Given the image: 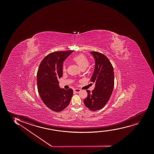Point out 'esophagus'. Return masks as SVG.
<instances>
[{
  "label": "esophagus",
  "mask_w": 154,
  "mask_h": 154,
  "mask_svg": "<svg viewBox=\"0 0 154 154\" xmlns=\"http://www.w3.org/2000/svg\"><path fill=\"white\" fill-rule=\"evenodd\" d=\"M80 91H81V90H80V89L75 88L74 89V92H76V93H79V92H80Z\"/></svg>",
  "instance_id": "obj_1"
}]
</instances>
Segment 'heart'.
I'll return each instance as SVG.
<instances>
[{
  "label": "heart",
  "instance_id": "obj_1",
  "mask_svg": "<svg viewBox=\"0 0 154 154\" xmlns=\"http://www.w3.org/2000/svg\"><path fill=\"white\" fill-rule=\"evenodd\" d=\"M72 60L76 63L79 67L81 69H85L88 67L90 62L88 59L83 54H79L74 57L72 58ZM63 70L64 71L66 70V66L63 65Z\"/></svg>",
  "mask_w": 154,
  "mask_h": 154
}]
</instances>
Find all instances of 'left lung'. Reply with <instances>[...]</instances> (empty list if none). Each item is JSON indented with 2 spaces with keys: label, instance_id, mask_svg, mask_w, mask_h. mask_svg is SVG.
I'll list each match as a JSON object with an SVG mask.
<instances>
[{
  "label": "left lung",
  "instance_id": "1",
  "mask_svg": "<svg viewBox=\"0 0 154 154\" xmlns=\"http://www.w3.org/2000/svg\"><path fill=\"white\" fill-rule=\"evenodd\" d=\"M95 58V69L90 81L96 84L91 92L87 90L88 96L84 100L86 107L91 111L103 108L108 102L114 87L113 66L105 55L99 52L91 51Z\"/></svg>",
  "mask_w": 154,
  "mask_h": 154
}]
</instances>
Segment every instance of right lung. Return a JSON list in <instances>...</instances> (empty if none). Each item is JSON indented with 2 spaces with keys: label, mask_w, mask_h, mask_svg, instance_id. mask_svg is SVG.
<instances>
[{
  "label": "right lung",
  "mask_w": 154,
  "mask_h": 154,
  "mask_svg": "<svg viewBox=\"0 0 154 154\" xmlns=\"http://www.w3.org/2000/svg\"><path fill=\"white\" fill-rule=\"evenodd\" d=\"M72 50L50 53L41 62L37 73L38 92L45 104L53 112H60L70 102L73 90L60 89L58 80L63 75V64Z\"/></svg>",
  "instance_id": "right-lung-1"
}]
</instances>
